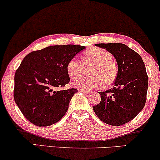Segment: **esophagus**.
I'll use <instances>...</instances> for the list:
<instances>
[{
	"instance_id": "obj_1",
	"label": "esophagus",
	"mask_w": 160,
	"mask_h": 160,
	"mask_svg": "<svg viewBox=\"0 0 160 160\" xmlns=\"http://www.w3.org/2000/svg\"><path fill=\"white\" fill-rule=\"evenodd\" d=\"M79 92H81L82 93H84V94H88L89 92L87 90V89H80Z\"/></svg>"
}]
</instances>
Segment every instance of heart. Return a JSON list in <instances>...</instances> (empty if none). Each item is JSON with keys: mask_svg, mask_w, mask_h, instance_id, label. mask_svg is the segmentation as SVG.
<instances>
[{"mask_svg": "<svg viewBox=\"0 0 160 160\" xmlns=\"http://www.w3.org/2000/svg\"><path fill=\"white\" fill-rule=\"evenodd\" d=\"M82 62L77 58H71L68 62L67 72L71 79H76L84 75L85 68L89 69L92 77L76 80L73 85L76 88L89 89L108 86L117 76V65L110 52L100 48H91L81 57Z\"/></svg>", "mask_w": 160, "mask_h": 160, "instance_id": "heart-1", "label": "heart"}]
</instances>
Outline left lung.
<instances>
[{
	"instance_id": "8db88e82",
	"label": "left lung",
	"mask_w": 160,
	"mask_h": 160,
	"mask_svg": "<svg viewBox=\"0 0 160 160\" xmlns=\"http://www.w3.org/2000/svg\"><path fill=\"white\" fill-rule=\"evenodd\" d=\"M112 54L118 65L112 89L100 92L101 100L92 107L102 122L120 126L134 119L145 106L148 76L141 57L120 43H96Z\"/></svg>"
}]
</instances>
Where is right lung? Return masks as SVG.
<instances>
[{
    "instance_id": "obj_1",
    "label": "right lung",
    "mask_w": 160,
    "mask_h": 160,
    "mask_svg": "<svg viewBox=\"0 0 160 160\" xmlns=\"http://www.w3.org/2000/svg\"><path fill=\"white\" fill-rule=\"evenodd\" d=\"M80 45L49 46L25 56L14 76V98L28 121L38 127L60 121L77 89H60L70 82L68 62L85 49Z\"/></svg>"
}]
</instances>
